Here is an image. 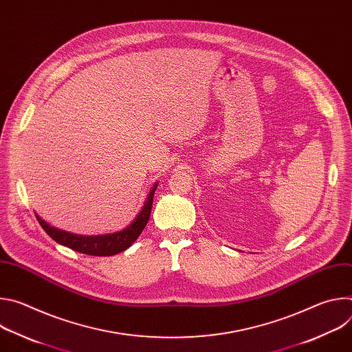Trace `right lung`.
Here are the masks:
<instances>
[{
	"label": "right lung",
	"instance_id": "right-lung-1",
	"mask_svg": "<svg viewBox=\"0 0 352 352\" xmlns=\"http://www.w3.org/2000/svg\"><path fill=\"white\" fill-rule=\"evenodd\" d=\"M157 185H159V182H155L152 189H150L142 210L133 219V221L124 230L113 232V234H102V235L74 234V232H68V231L50 226L38 214H36V217H37L40 226L43 227V230L56 242H58L67 248H71L80 254H86V255H91V256H113V255L122 252V250H126L138 239V236L146 227L148 217H150V212H152L153 196H155Z\"/></svg>",
	"mask_w": 352,
	"mask_h": 352
}]
</instances>
